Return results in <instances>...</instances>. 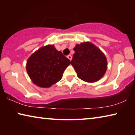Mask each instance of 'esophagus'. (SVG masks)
I'll list each match as a JSON object with an SVG mask.
<instances>
[{"label": "esophagus", "instance_id": "obj_1", "mask_svg": "<svg viewBox=\"0 0 135 135\" xmlns=\"http://www.w3.org/2000/svg\"><path fill=\"white\" fill-rule=\"evenodd\" d=\"M67 58L70 59V60L71 61L72 59V56L71 55H68L67 56Z\"/></svg>", "mask_w": 135, "mask_h": 135}]
</instances>
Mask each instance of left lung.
<instances>
[{"label":"left lung","mask_w":135,"mask_h":135,"mask_svg":"<svg viewBox=\"0 0 135 135\" xmlns=\"http://www.w3.org/2000/svg\"><path fill=\"white\" fill-rule=\"evenodd\" d=\"M71 65L77 77L89 83L97 81L104 76L107 69V61L104 54L90 42L76 45Z\"/></svg>","instance_id":"8db88e82"}]
</instances>
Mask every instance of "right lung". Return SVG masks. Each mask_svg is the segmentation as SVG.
Listing matches in <instances>:
<instances>
[{
	"mask_svg": "<svg viewBox=\"0 0 135 135\" xmlns=\"http://www.w3.org/2000/svg\"><path fill=\"white\" fill-rule=\"evenodd\" d=\"M71 61L54 45L38 49L30 56L26 69L33 83L41 88H49L62 79Z\"/></svg>",
	"mask_w": 135,
	"mask_h": 135,
	"instance_id": "1",
	"label": "right lung"
}]
</instances>
